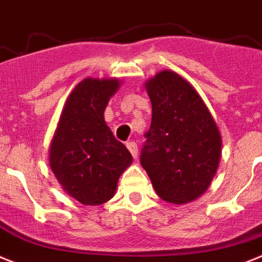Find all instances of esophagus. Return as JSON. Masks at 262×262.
Instances as JSON below:
<instances>
[{"label":"esophagus","instance_id":"obj_1","mask_svg":"<svg viewBox=\"0 0 262 262\" xmlns=\"http://www.w3.org/2000/svg\"><path fill=\"white\" fill-rule=\"evenodd\" d=\"M127 148H128V151L131 152V155H133L134 159L138 158V144H136L135 142L127 143Z\"/></svg>","mask_w":262,"mask_h":262}]
</instances>
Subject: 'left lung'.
Listing matches in <instances>:
<instances>
[{"label": "left lung", "mask_w": 262, "mask_h": 262, "mask_svg": "<svg viewBox=\"0 0 262 262\" xmlns=\"http://www.w3.org/2000/svg\"><path fill=\"white\" fill-rule=\"evenodd\" d=\"M152 119L140 164L159 198L185 204L200 198L221 159V135L213 116L188 80L163 70L144 83Z\"/></svg>", "instance_id": "left-lung-1"}]
</instances>
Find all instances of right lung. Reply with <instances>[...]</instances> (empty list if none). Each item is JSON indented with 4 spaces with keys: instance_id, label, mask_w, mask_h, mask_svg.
Segmentation results:
<instances>
[{
    "instance_id": "obj_1",
    "label": "right lung",
    "mask_w": 262,
    "mask_h": 262,
    "mask_svg": "<svg viewBox=\"0 0 262 262\" xmlns=\"http://www.w3.org/2000/svg\"><path fill=\"white\" fill-rule=\"evenodd\" d=\"M119 87L118 78H84L67 98L51 140V171L67 195L80 204L108 201L133 163L129 151L104 120L110 98Z\"/></svg>"
}]
</instances>
